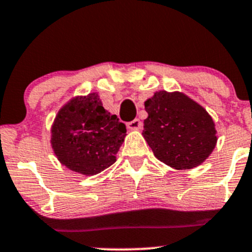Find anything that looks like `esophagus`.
<instances>
[{
    "label": "esophagus",
    "mask_w": 252,
    "mask_h": 252,
    "mask_svg": "<svg viewBox=\"0 0 252 252\" xmlns=\"http://www.w3.org/2000/svg\"><path fill=\"white\" fill-rule=\"evenodd\" d=\"M141 126H142V123H141L140 119H134V121L128 122V123H126V128L131 129V130H135V129H140Z\"/></svg>",
    "instance_id": "obj_1"
}]
</instances>
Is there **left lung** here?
I'll return each mask as SVG.
<instances>
[{"mask_svg": "<svg viewBox=\"0 0 252 252\" xmlns=\"http://www.w3.org/2000/svg\"><path fill=\"white\" fill-rule=\"evenodd\" d=\"M145 140L155 156L175 169L199 166L217 142L215 123L199 103L184 94L158 91L145 101Z\"/></svg>", "mask_w": 252, "mask_h": 252, "instance_id": "left-lung-1", "label": "left lung"}]
</instances>
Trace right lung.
<instances>
[{"instance_id":"add662e5","label":"right lung","mask_w":252,"mask_h":252,"mask_svg":"<svg viewBox=\"0 0 252 252\" xmlns=\"http://www.w3.org/2000/svg\"><path fill=\"white\" fill-rule=\"evenodd\" d=\"M126 133V124L102 107L97 94H89L73 98L58 112L51 144L61 163L94 175L116 162Z\"/></svg>"}]
</instances>
